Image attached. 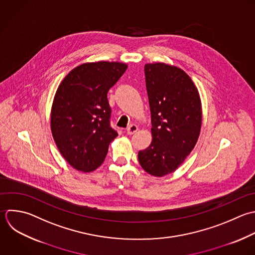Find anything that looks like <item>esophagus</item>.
Masks as SVG:
<instances>
[{"instance_id": "34e87169", "label": "esophagus", "mask_w": 255, "mask_h": 255, "mask_svg": "<svg viewBox=\"0 0 255 255\" xmlns=\"http://www.w3.org/2000/svg\"><path fill=\"white\" fill-rule=\"evenodd\" d=\"M127 134L129 135H133L134 133H136L138 131V126L136 124H131L128 128H127Z\"/></svg>"}]
</instances>
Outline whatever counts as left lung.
Segmentation results:
<instances>
[{
	"instance_id": "8db88e82",
	"label": "left lung",
	"mask_w": 255,
	"mask_h": 255,
	"mask_svg": "<svg viewBox=\"0 0 255 255\" xmlns=\"http://www.w3.org/2000/svg\"><path fill=\"white\" fill-rule=\"evenodd\" d=\"M144 71L153 140L139 151L138 160L148 174L163 177L177 170L198 141L201 99L191 77L179 67L148 63Z\"/></svg>"
}]
</instances>
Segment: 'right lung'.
I'll use <instances>...</instances> for the list:
<instances>
[{
	"instance_id": "obj_1",
	"label": "right lung",
	"mask_w": 255,
	"mask_h": 255,
	"mask_svg": "<svg viewBox=\"0 0 255 255\" xmlns=\"http://www.w3.org/2000/svg\"><path fill=\"white\" fill-rule=\"evenodd\" d=\"M127 69L125 63L98 61L72 69L59 84L51 108L54 142L69 165L91 172L104 161L118 136L110 125L109 89Z\"/></svg>"
}]
</instances>
